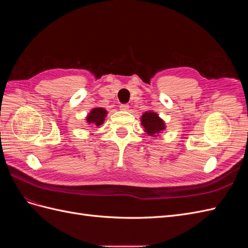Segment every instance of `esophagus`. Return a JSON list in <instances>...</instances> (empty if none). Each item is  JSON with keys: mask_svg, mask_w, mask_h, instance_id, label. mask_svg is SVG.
<instances>
[{"mask_svg": "<svg viewBox=\"0 0 248 248\" xmlns=\"http://www.w3.org/2000/svg\"><path fill=\"white\" fill-rule=\"evenodd\" d=\"M120 109L127 111V110H129V106L128 104H121V106H120Z\"/></svg>", "mask_w": 248, "mask_h": 248, "instance_id": "obj_1", "label": "esophagus"}]
</instances>
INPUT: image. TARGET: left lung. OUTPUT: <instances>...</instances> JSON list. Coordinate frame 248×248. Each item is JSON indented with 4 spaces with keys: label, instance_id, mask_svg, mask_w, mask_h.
I'll list each match as a JSON object with an SVG mask.
<instances>
[{
    "label": "left lung",
    "instance_id": "left-lung-1",
    "mask_svg": "<svg viewBox=\"0 0 248 248\" xmlns=\"http://www.w3.org/2000/svg\"><path fill=\"white\" fill-rule=\"evenodd\" d=\"M140 124L149 137L153 138L160 137V134L167 128L166 122L153 110H147L142 114L140 117Z\"/></svg>",
    "mask_w": 248,
    "mask_h": 248
}]
</instances>
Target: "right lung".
<instances>
[{"mask_svg":"<svg viewBox=\"0 0 248 248\" xmlns=\"http://www.w3.org/2000/svg\"><path fill=\"white\" fill-rule=\"evenodd\" d=\"M108 116V110L104 108H94L90 110L86 117V121L91 126L99 127L104 123V120ZM92 134V133H91Z\"/></svg>","mask_w":248,"mask_h":248,"instance_id":"1","label":"right lung"}]
</instances>
